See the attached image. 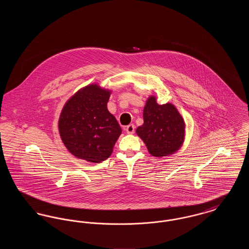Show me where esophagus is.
<instances>
[{
  "instance_id": "1",
  "label": "esophagus",
  "mask_w": 249,
  "mask_h": 249,
  "mask_svg": "<svg viewBox=\"0 0 249 249\" xmlns=\"http://www.w3.org/2000/svg\"><path fill=\"white\" fill-rule=\"evenodd\" d=\"M134 130H135V126H134L133 124H130V125H128V126L125 128L126 132H127V133H129V134H132V133H134Z\"/></svg>"
}]
</instances>
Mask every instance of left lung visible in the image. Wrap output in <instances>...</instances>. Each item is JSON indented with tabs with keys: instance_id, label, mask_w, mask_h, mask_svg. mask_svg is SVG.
Masks as SVG:
<instances>
[{
	"instance_id": "1",
	"label": "left lung",
	"mask_w": 249,
	"mask_h": 249,
	"mask_svg": "<svg viewBox=\"0 0 249 249\" xmlns=\"http://www.w3.org/2000/svg\"><path fill=\"white\" fill-rule=\"evenodd\" d=\"M143 124L136 129L137 135L154 157L174 154L185 139V121L172 104L159 105L150 96L143 107Z\"/></svg>"
}]
</instances>
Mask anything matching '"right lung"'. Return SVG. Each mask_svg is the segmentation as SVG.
<instances>
[{
	"label": "right lung",
	"mask_w": 249,
	"mask_h": 249,
	"mask_svg": "<svg viewBox=\"0 0 249 249\" xmlns=\"http://www.w3.org/2000/svg\"><path fill=\"white\" fill-rule=\"evenodd\" d=\"M110 94L111 90L90 84L72 95L62 108L59 135L76 158L99 163L112 154L122 130L107 109Z\"/></svg>",
	"instance_id": "1"
}]
</instances>
